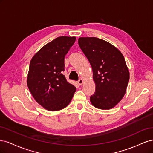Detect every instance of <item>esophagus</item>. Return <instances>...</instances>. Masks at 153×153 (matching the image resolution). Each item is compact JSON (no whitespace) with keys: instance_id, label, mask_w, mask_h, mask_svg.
Masks as SVG:
<instances>
[{"instance_id":"obj_1","label":"esophagus","mask_w":153,"mask_h":153,"mask_svg":"<svg viewBox=\"0 0 153 153\" xmlns=\"http://www.w3.org/2000/svg\"><path fill=\"white\" fill-rule=\"evenodd\" d=\"M83 83H84V80L82 79V78H80V79L78 81V84L80 85H82L83 84Z\"/></svg>"}]
</instances>
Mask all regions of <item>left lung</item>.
Masks as SVG:
<instances>
[{"instance_id":"left-lung-1","label":"left lung","mask_w":153,"mask_h":153,"mask_svg":"<svg viewBox=\"0 0 153 153\" xmlns=\"http://www.w3.org/2000/svg\"><path fill=\"white\" fill-rule=\"evenodd\" d=\"M78 45L91 64L96 85L90 101L94 107L109 110L126 93L129 72L122 53L112 44L95 37H82Z\"/></svg>"}]
</instances>
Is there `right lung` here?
I'll return each mask as SVG.
<instances>
[{
    "instance_id": "1",
    "label": "right lung",
    "mask_w": 153,
    "mask_h": 153,
    "mask_svg": "<svg viewBox=\"0 0 153 153\" xmlns=\"http://www.w3.org/2000/svg\"><path fill=\"white\" fill-rule=\"evenodd\" d=\"M75 40L76 37H58L43 46L31 59L27 86L34 100L46 110L66 108L76 91L62 74L64 57Z\"/></svg>"
}]
</instances>
